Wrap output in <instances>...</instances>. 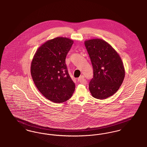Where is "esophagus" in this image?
I'll list each match as a JSON object with an SVG mask.
<instances>
[{
    "label": "esophagus",
    "instance_id": "obj_1",
    "mask_svg": "<svg viewBox=\"0 0 147 147\" xmlns=\"http://www.w3.org/2000/svg\"><path fill=\"white\" fill-rule=\"evenodd\" d=\"M77 81H78V82H79L80 83L82 84H84V85H86V82H87L86 81V80L84 78V76L83 75H82V76H80L79 78H77Z\"/></svg>",
    "mask_w": 147,
    "mask_h": 147
}]
</instances>
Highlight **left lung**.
<instances>
[{
	"mask_svg": "<svg viewBox=\"0 0 147 147\" xmlns=\"http://www.w3.org/2000/svg\"><path fill=\"white\" fill-rule=\"evenodd\" d=\"M85 45L93 69L90 91L97 99H106L113 95L122 84L125 76L123 63L118 53L102 39L86 40Z\"/></svg>",
	"mask_w": 147,
	"mask_h": 147,
	"instance_id": "1",
	"label": "left lung"
}]
</instances>
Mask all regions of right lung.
Returning <instances> with one entry per match:
<instances>
[{"label": "right lung", "mask_w": 147, "mask_h": 147, "mask_svg": "<svg viewBox=\"0 0 147 147\" xmlns=\"http://www.w3.org/2000/svg\"><path fill=\"white\" fill-rule=\"evenodd\" d=\"M74 43L71 39L57 37L39 47L31 63L33 81L49 100L62 103L69 100L75 85L70 76L65 59Z\"/></svg>", "instance_id": "1"}]
</instances>
